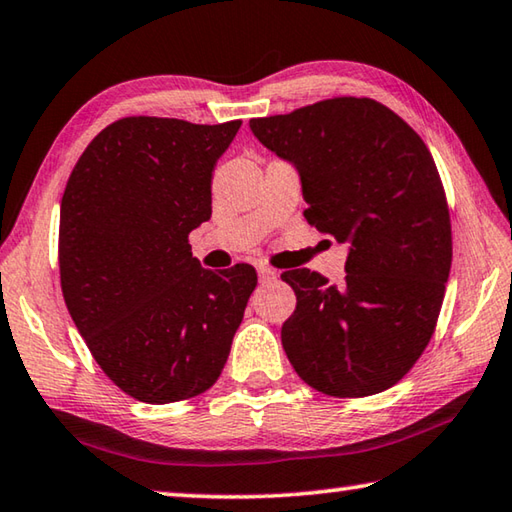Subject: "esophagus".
<instances>
[{"mask_svg": "<svg viewBox=\"0 0 512 512\" xmlns=\"http://www.w3.org/2000/svg\"><path fill=\"white\" fill-rule=\"evenodd\" d=\"M257 275H259V282H262V284L273 282L275 277H277V273L273 271V268H268V266H259L257 268Z\"/></svg>", "mask_w": 512, "mask_h": 512, "instance_id": "1", "label": "esophagus"}]
</instances>
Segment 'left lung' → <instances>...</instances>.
Returning a JSON list of instances; mask_svg holds the SVG:
<instances>
[{
	"mask_svg": "<svg viewBox=\"0 0 512 512\" xmlns=\"http://www.w3.org/2000/svg\"><path fill=\"white\" fill-rule=\"evenodd\" d=\"M250 131L298 169L309 225L350 248L341 284L309 268L282 273L298 300L282 325L291 366L332 397L386 391L429 345L452 268L449 207L427 144L366 97L250 119Z\"/></svg>",
	"mask_w": 512,
	"mask_h": 512,
	"instance_id": "8db88e82",
	"label": "left lung"
}]
</instances>
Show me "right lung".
<instances>
[{
    "mask_svg": "<svg viewBox=\"0 0 512 512\" xmlns=\"http://www.w3.org/2000/svg\"><path fill=\"white\" fill-rule=\"evenodd\" d=\"M239 126L124 117L94 137L67 180L65 305L94 361L140 402L205 393L257 287L253 266L210 271L189 246L212 216V171Z\"/></svg>",
    "mask_w": 512,
    "mask_h": 512,
    "instance_id": "obj_1",
    "label": "right lung"
}]
</instances>
